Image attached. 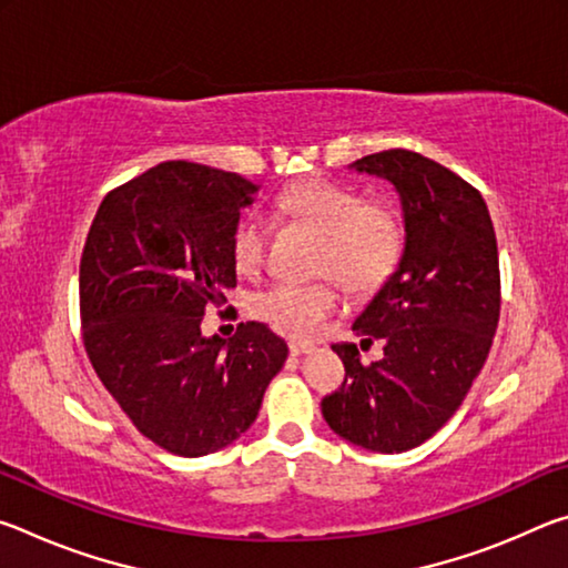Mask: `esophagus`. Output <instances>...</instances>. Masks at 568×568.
Listing matches in <instances>:
<instances>
[{
    "mask_svg": "<svg viewBox=\"0 0 568 568\" xmlns=\"http://www.w3.org/2000/svg\"><path fill=\"white\" fill-rule=\"evenodd\" d=\"M287 348H291L293 355H305V353L313 351V345L305 343V341H295V338H293L291 343H287Z\"/></svg>",
    "mask_w": 568,
    "mask_h": 568,
    "instance_id": "obj_1",
    "label": "esophagus"
}]
</instances>
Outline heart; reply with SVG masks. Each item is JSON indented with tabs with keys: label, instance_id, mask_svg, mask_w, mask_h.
Wrapping results in <instances>:
<instances>
[{
	"label": "heart",
	"instance_id": "heart-1",
	"mask_svg": "<svg viewBox=\"0 0 568 568\" xmlns=\"http://www.w3.org/2000/svg\"><path fill=\"white\" fill-rule=\"evenodd\" d=\"M281 215L323 235L321 273L335 275L355 293H371L396 273L406 247V227L393 205L365 203L351 187L307 180L277 197ZM267 245L263 215L245 213L230 235V261L240 275L261 271ZM343 307L335 283H277L255 297V313L297 338H313Z\"/></svg>",
	"mask_w": 568,
	"mask_h": 568
}]
</instances>
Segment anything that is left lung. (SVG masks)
<instances>
[{"label": "left lung", "mask_w": 568, "mask_h": 568, "mask_svg": "<svg viewBox=\"0 0 568 568\" xmlns=\"http://www.w3.org/2000/svg\"><path fill=\"white\" fill-rule=\"evenodd\" d=\"M348 168L398 192L406 247L353 321L363 341H383V358L363 365L355 343H335L345 381L323 398V418L353 446L400 454L454 416L491 351L501 311L496 233L480 192L418 152L386 150Z\"/></svg>", "instance_id": "1"}]
</instances>
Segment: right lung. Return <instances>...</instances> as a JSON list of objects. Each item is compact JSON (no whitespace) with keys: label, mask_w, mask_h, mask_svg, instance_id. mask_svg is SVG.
<instances>
[{"label":"right lung","mask_w":568,"mask_h":568,"mask_svg":"<svg viewBox=\"0 0 568 568\" xmlns=\"http://www.w3.org/2000/svg\"><path fill=\"white\" fill-rule=\"evenodd\" d=\"M261 185L162 162L102 200L80 261L84 348L142 436L175 456L215 454L253 426L287 345L263 323L203 335L237 285L230 235Z\"/></svg>","instance_id":"right-lung-1"}]
</instances>
